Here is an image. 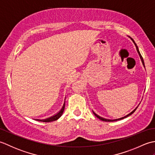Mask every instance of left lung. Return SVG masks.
Here are the masks:
<instances>
[{
	"label": "left lung",
	"mask_w": 155,
	"mask_h": 155,
	"mask_svg": "<svg viewBox=\"0 0 155 155\" xmlns=\"http://www.w3.org/2000/svg\"><path fill=\"white\" fill-rule=\"evenodd\" d=\"M130 38L131 39V40L133 41V42H134V45H135V47H136V48H137V52H138V53H139V57H140V60H141V61H142V63H143V66H144V67L145 68V66H144V60H143V57H142V56H141V54H140V52H139V48H138V47H137V44L135 43V42L134 41V40L133 39L131 38V37H130ZM139 105H138V106L134 108V109L130 113H129V114H128L127 115H126V116L125 117H122V118H118V119H114V120H111V119H107V118H103V117H100V116H98V114H97L96 113H94V112L93 110V114L95 115V116H96L98 118H99L100 120H103V121H106V122H113V121H117V120H121V119H123V118H127V117H128V116H130V115H131L132 114L134 111L136 110V109L137 108V107H139Z\"/></svg>",
	"instance_id": "8db88e82"
}]
</instances>
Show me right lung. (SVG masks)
<instances>
[{
  "mask_svg": "<svg viewBox=\"0 0 155 155\" xmlns=\"http://www.w3.org/2000/svg\"><path fill=\"white\" fill-rule=\"evenodd\" d=\"M64 107H65V101H64V103L63 104V106H62V108H61V109L59 110L58 113H57V114H54V116H52V117H49V118H45V119H42V120L41 119H35V120H38V121H41V122H45V123H48V122H52V121L57 120L62 116V113H63L64 110Z\"/></svg>",
  "mask_w": 155,
  "mask_h": 155,
  "instance_id": "obj_1",
  "label": "right lung"
}]
</instances>
